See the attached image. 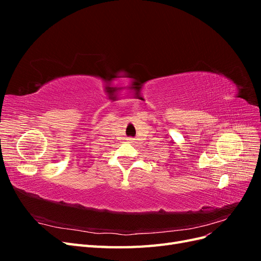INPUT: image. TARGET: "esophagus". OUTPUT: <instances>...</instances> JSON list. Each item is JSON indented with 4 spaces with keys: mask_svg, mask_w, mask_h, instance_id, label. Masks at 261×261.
Returning a JSON list of instances; mask_svg holds the SVG:
<instances>
[{
    "mask_svg": "<svg viewBox=\"0 0 261 261\" xmlns=\"http://www.w3.org/2000/svg\"><path fill=\"white\" fill-rule=\"evenodd\" d=\"M127 140L129 141V143H134V139H133V138H128Z\"/></svg>",
    "mask_w": 261,
    "mask_h": 261,
    "instance_id": "esophagus-1",
    "label": "esophagus"
}]
</instances>
